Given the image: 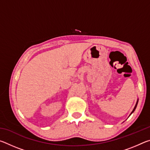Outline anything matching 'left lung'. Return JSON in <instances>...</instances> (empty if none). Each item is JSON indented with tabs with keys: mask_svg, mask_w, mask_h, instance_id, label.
Masks as SVG:
<instances>
[{
	"mask_svg": "<svg viewBox=\"0 0 150 150\" xmlns=\"http://www.w3.org/2000/svg\"><path fill=\"white\" fill-rule=\"evenodd\" d=\"M137 103H138V101H137ZM137 103H136V106H135V107H134V110H133V111L132 112V113L134 111V110H135V109H136V106H137ZM131 113V114H132Z\"/></svg>",
	"mask_w": 150,
	"mask_h": 150,
	"instance_id": "1",
	"label": "left lung"
}]
</instances>
